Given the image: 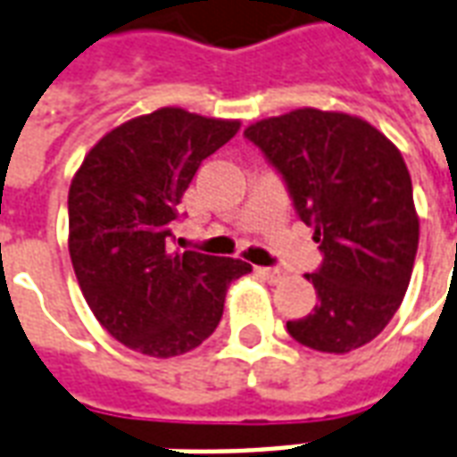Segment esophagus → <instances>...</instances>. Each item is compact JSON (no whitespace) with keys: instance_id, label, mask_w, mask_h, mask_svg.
<instances>
[{"instance_id":"34e87169","label":"esophagus","mask_w":457,"mask_h":457,"mask_svg":"<svg viewBox=\"0 0 457 457\" xmlns=\"http://www.w3.org/2000/svg\"><path fill=\"white\" fill-rule=\"evenodd\" d=\"M256 273H259L263 280H269V283H278V280H283V276H286L280 269H266V266H259Z\"/></svg>"}]
</instances>
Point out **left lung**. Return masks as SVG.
Wrapping results in <instances>:
<instances>
[{
    "instance_id": "obj_1",
    "label": "left lung",
    "mask_w": 457,
    "mask_h": 457,
    "mask_svg": "<svg viewBox=\"0 0 457 457\" xmlns=\"http://www.w3.org/2000/svg\"><path fill=\"white\" fill-rule=\"evenodd\" d=\"M278 169L324 262L307 273L317 305L288 322L303 346L349 353L383 332L407 293L419 215L402 152L341 111L295 108L245 130Z\"/></svg>"
}]
</instances>
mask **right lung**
<instances>
[{
    "label": "right lung",
    "mask_w": 457,
    "mask_h": 457,
    "mask_svg": "<svg viewBox=\"0 0 457 457\" xmlns=\"http://www.w3.org/2000/svg\"><path fill=\"white\" fill-rule=\"evenodd\" d=\"M239 120L157 108L108 130L77 169L70 259L87 305L113 339L152 358L181 356L208 339L242 259L169 246L179 203L205 157Z\"/></svg>",
    "instance_id": "1"
}]
</instances>
